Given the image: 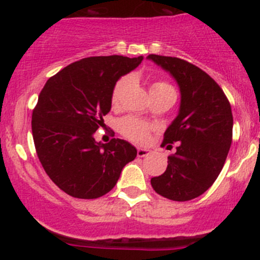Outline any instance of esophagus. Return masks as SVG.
Here are the masks:
<instances>
[{"label":"esophagus","mask_w":260,"mask_h":260,"mask_svg":"<svg viewBox=\"0 0 260 260\" xmlns=\"http://www.w3.org/2000/svg\"><path fill=\"white\" fill-rule=\"evenodd\" d=\"M151 149L148 148H137V156L138 157H146L151 153Z\"/></svg>","instance_id":"1"}]
</instances>
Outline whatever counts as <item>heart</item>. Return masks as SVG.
Masks as SVG:
<instances>
[{"instance_id":"b5f03b06","label":"heart","mask_w":260,"mask_h":260,"mask_svg":"<svg viewBox=\"0 0 260 260\" xmlns=\"http://www.w3.org/2000/svg\"><path fill=\"white\" fill-rule=\"evenodd\" d=\"M129 77H123L114 84L111 95V102L114 107L119 104L123 91H124L125 88L129 85ZM166 90H174V88H172L167 81L164 80L152 81L151 86H149V93H158V91ZM118 128H119V132L122 133L125 138H128V140L136 143L147 142V140H148L149 137V131H151V125L142 122V120L137 119V118L135 117H125L123 118V119H120Z\"/></svg>"}]
</instances>
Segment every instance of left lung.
Masks as SVG:
<instances>
[{"label":"left lung","mask_w":260,"mask_h":260,"mask_svg":"<svg viewBox=\"0 0 260 260\" xmlns=\"http://www.w3.org/2000/svg\"><path fill=\"white\" fill-rule=\"evenodd\" d=\"M147 59L177 81L179 114L165 132L164 145L177 142L167 169L152 177L158 195L188 201L203 195L221 172L233 138V113L222 89L209 74L186 60L151 54Z\"/></svg>","instance_id":"obj_1"}]
</instances>
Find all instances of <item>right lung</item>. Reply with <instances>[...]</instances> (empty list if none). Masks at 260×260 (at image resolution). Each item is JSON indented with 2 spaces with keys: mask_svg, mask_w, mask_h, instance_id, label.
<instances>
[{
  "mask_svg": "<svg viewBox=\"0 0 260 260\" xmlns=\"http://www.w3.org/2000/svg\"><path fill=\"white\" fill-rule=\"evenodd\" d=\"M143 56L119 55L81 59L51 77L32 112L38 157L52 182L78 199H96L112 190L123 167L137 156L129 142H96L111 111L114 84L135 70Z\"/></svg>",
  "mask_w": 260,
  "mask_h": 260,
  "instance_id": "right-lung-1",
  "label": "right lung"
}]
</instances>
